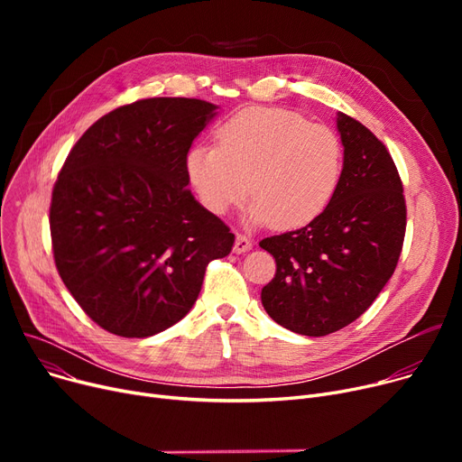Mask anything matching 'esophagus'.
<instances>
[{
  "label": "esophagus",
  "instance_id": "esophagus-1",
  "mask_svg": "<svg viewBox=\"0 0 462 462\" xmlns=\"http://www.w3.org/2000/svg\"><path fill=\"white\" fill-rule=\"evenodd\" d=\"M251 247H253V244H251V239H249L247 236H244V234H237V236H236L234 253H237V254H244V253L251 251Z\"/></svg>",
  "mask_w": 462,
  "mask_h": 462
}]
</instances>
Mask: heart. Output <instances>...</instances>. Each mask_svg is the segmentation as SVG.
Instances as JSON below:
<instances>
[{
    "instance_id": "b5f03b06",
    "label": "heart",
    "mask_w": 462,
    "mask_h": 462,
    "mask_svg": "<svg viewBox=\"0 0 462 462\" xmlns=\"http://www.w3.org/2000/svg\"><path fill=\"white\" fill-rule=\"evenodd\" d=\"M341 138L286 108L253 106L217 129V145H197L185 159L190 187L204 209L223 217L254 199L253 225L300 228L333 200L343 178Z\"/></svg>"
}]
</instances>
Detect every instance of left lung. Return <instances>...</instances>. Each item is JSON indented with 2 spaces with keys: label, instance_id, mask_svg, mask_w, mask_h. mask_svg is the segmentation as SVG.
Returning <instances> with one entry per match:
<instances>
[{
  "label": "left lung",
  "instance_id": "left-lung-1",
  "mask_svg": "<svg viewBox=\"0 0 462 462\" xmlns=\"http://www.w3.org/2000/svg\"><path fill=\"white\" fill-rule=\"evenodd\" d=\"M343 178L329 206L307 226L260 241L277 272L262 288L265 312L282 328L324 337L365 312L393 275L406 232L397 166L357 119L338 114Z\"/></svg>",
  "mask_w": 462,
  "mask_h": 462
}]
</instances>
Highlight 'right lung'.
<instances>
[{
    "instance_id": "right-lung-1",
    "label": "right lung",
    "mask_w": 462,
    "mask_h": 462,
    "mask_svg": "<svg viewBox=\"0 0 462 462\" xmlns=\"http://www.w3.org/2000/svg\"><path fill=\"white\" fill-rule=\"evenodd\" d=\"M215 105L155 97L119 106L72 145L51 204L58 273L103 329L143 338L180 322L234 234L187 189L185 159Z\"/></svg>"
}]
</instances>
